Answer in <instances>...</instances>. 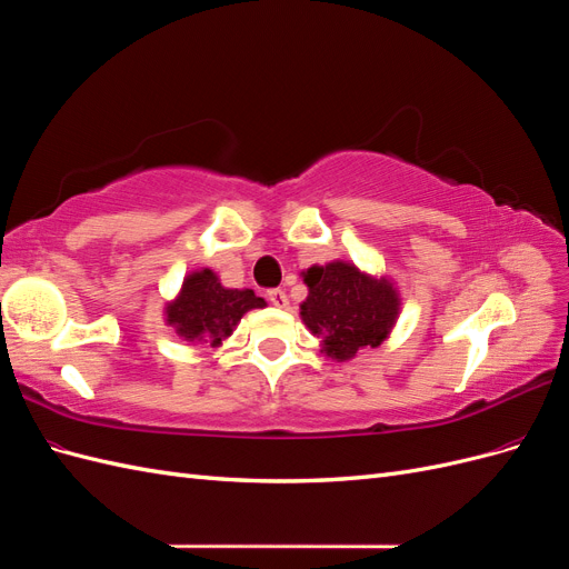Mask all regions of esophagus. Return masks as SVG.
Returning <instances> with one entry per match:
<instances>
[{"instance_id":"1","label":"esophagus","mask_w":569,"mask_h":569,"mask_svg":"<svg viewBox=\"0 0 569 569\" xmlns=\"http://www.w3.org/2000/svg\"><path fill=\"white\" fill-rule=\"evenodd\" d=\"M268 301L274 306V308H287V295H284V291L282 289H270L268 291Z\"/></svg>"}]
</instances>
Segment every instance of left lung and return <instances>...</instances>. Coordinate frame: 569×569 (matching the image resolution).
I'll return each instance as SVG.
<instances>
[{
  "instance_id": "left-lung-1",
  "label": "left lung",
  "mask_w": 569,
  "mask_h": 569,
  "mask_svg": "<svg viewBox=\"0 0 569 569\" xmlns=\"http://www.w3.org/2000/svg\"><path fill=\"white\" fill-rule=\"evenodd\" d=\"M308 297L301 320L322 341V353L349 360L360 349H375L389 337L401 299L387 278L358 270L349 261L313 266L303 272Z\"/></svg>"
}]
</instances>
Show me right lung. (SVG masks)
I'll return each mask as SVG.
<instances>
[{
	"instance_id": "obj_1",
	"label": "right lung",
	"mask_w": 569,
	"mask_h": 569,
	"mask_svg": "<svg viewBox=\"0 0 569 569\" xmlns=\"http://www.w3.org/2000/svg\"><path fill=\"white\" fill-rule=\"evenodd\" d=\"M263 306L266 301L253 289L222 287L218 274L203 268L189 272L178 299L166 303V322L184 341L220 347L247 311Z\"/></svg>"
}]
</instances>
